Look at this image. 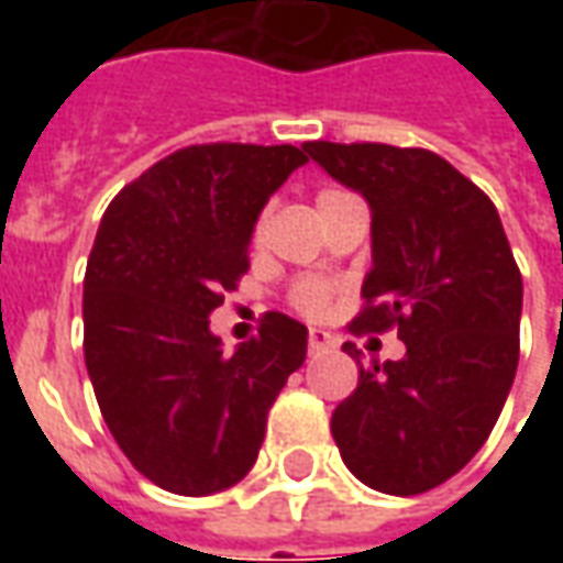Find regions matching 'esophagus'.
Listing matches in <instances>:
<instances>
[{"mask_svg": "<svg viewBox=\"0 0 563 563\" xmlns=\"http://www.w3.org/2000/svg\"><path fill=\"white\" fill-rule=\"evenodd\" d=\"M307 346H310V353H325V350H334V338H331L329 331L310 329V334H307Z\"/></svg>", "mask_w": 563, "mask_h": 563, "instance_id": "1", "label": "esophagus"}]
</instances>
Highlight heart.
I'll return each instance as SVG.
<instances>
[{"label":"heart","instance_id":"b5f03b06","mask_svg":"<svg viewBox=\"0 0 563 563\" xmlns=\"http://www.w3.org/2000/svg\"><path fill=\"white\" fill-rule=\"evenodd\" d=\"M334 196V189H325L322 196L317 198V201H322V198H329ZM253 241H262V222H256V229H253ZM329 298H331V289H329V283H322V280H301L298 286H295V292H292V301L305 313H322L325 307H329Z\"/></svg>","mask_w":563,"mask_h":563}]
</instances>
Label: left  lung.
<instances>
[{
	"instance_id": "1",
	"label": "left lung",
	"mask_w": 563,
	"mask_h": 563,
	"mask_svg": "<svg viewBox=\"0 0 563 563\" xmlns=\"http://www.w3.org/2000/svg\"><path fill=\"white\" fill-rule=\"evenodd\" d=\"M371 208L367 307L355 331L398 329V362L362 365L331 416L343 464L386 495H422L492 434L519 365L521 274L495 205L431 150L307 141Z\"/></svg>"
}]
</instances>
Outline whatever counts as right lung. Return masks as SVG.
I'll return each instance as SVG.
<instances>
[{
    "label": "right lung",
    "instance_id": "right-lung-1",
    "mask_svg": "<svg viewBox=\"0 0 563 563\" xmlns=\"http://www.w3.org/2000/svg\"><path fill=\"white\" fill-rule=\"evenodd\" d=\"M307 162L292 144H196L108 205L84 277V358L117 446L165 492L205 497L256 464L307 329L265 313L222 353L210 313L250 268L268 198Z\"/></svg>",
    "mask_w": 563,
    "mask_h": 563
}]
</instances>
